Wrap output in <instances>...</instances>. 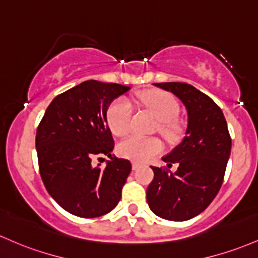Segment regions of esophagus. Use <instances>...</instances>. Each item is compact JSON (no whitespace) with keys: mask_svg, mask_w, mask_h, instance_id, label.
Instances as JSON below:
<instances>
[{"mask_svg":"<svg viewBox=\"0 0 258 258\" xmlns=\"http://www.w3.org/2000/svg\"><path fill=\"white\" fill-rule=\"evenodd\" d=\"M140 166H141L140 163H136V161H134V163H132V169H134V170H137V169L140 168Z\"/></svg>","mask_w":258,"mask_h":258,"instance_id":"obj_1","label":"esophagus"}]
</instances>
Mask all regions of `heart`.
Returning a JSON list of instances; mask_svg holds the SVG:
<instances>
[{
  "label": "heart",
  "mask_w": 258,
  "mask_h": 258,
  "mask_svg": "<svg viewBox=\"0 0 258 258\" xmlns=\"http://www.w3.org/2000/svg\"><path fill=\"white\" fill-rule=\"evenodd\" d=\"M142 104L158 118V131L169 142H176L181 136V126L176 121L180 107L172 95L160 90H147L140 93ZM135 110L127 99L115 100L107 109V123L112 134L124 136L132 130ZM163 151V143L155 137H143L134 135L118 144V153L127 159L147 161Z\"/></svg>",
  "instance_id": "obj_1"
}]
</instances>
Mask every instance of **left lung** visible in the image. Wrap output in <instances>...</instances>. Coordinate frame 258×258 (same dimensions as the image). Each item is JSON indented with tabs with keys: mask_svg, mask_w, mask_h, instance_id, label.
Segmentation results:
<instances>
[{
	"mask_svg": "<svg viewBox=\"0 0 258 258\" xmlns=\"http://www.w3.org/2000/svg\"><path fill=\"white\" fill-rule=\"evenodd\" d=\"M171 92L187 111L185 137L161 159L175 172L152 166L154 179L147 188V202L155 216L183 222L208 207L222 187L231 151V138L220 107L194 86L179 82L154 83Z\"/></svg>",
	"mask_w": 258,
	"mask_h": 258,
	"instance_id": "obj_1",
	"label": "left lung"
}]
</instances>
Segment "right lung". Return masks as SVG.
I'll return each mask as SVG.
<instances>
[{
    "instance_id": "add662e5",
    "label": "right lung",
    "mask_w": 258,
    "mask_h": 258,
    "mask_svg": "<svg viewBox=\"0 0 258 258\" xmlns=\"http://www.w3.org/2000/svg\"><path fill=\"white\" fill-rule=\"evenodd\" d=\"M131 89L116 83L86 81L57 95L36 130L35 147L42 182L64 211L82 218L109 213L121 200L131 161L111 154L114 138L106 112ZM105 154L107 166L91 158Z\"/></svg>"
}]
</instances>
